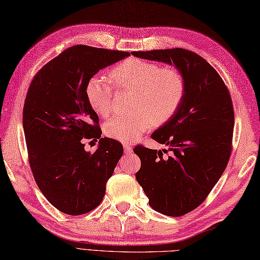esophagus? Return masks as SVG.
<instances>
[{
    "mask_svg": "<svg viewBox=\"0 0 260 260\" xmlns=\"http://www.w3.org/2000/svg\"><path fill=\"white\" fill-rule=\"evenodd\" d=\"M124 151L127 154H131L132 152H133V146L129 145V144H124Z\"/></svg>",
    "mask_w": 260,
    "mask_h": 260,
    "instance_id": "obj_1",
    "label": "esophagus"
}]
</instances>
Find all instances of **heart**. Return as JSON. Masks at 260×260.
Returning <instances> with one entry per match:
<instances>
[{
    "label": "heart",
    "instance_id": "heart-1",
    "mask_svg": "<svg viewBox=\"0 0 260 260\" xmlns=\"http://www.w3.org/2000/svg\"><path fill=\"white\" fill-rule=\"evenodd\" d=\"M115 87L134 90L131 108L133 112L115 116L105 123L104 131L110 139L133 142L154 125L168 123L178 113L185 95V79L181 71L154 61L126 59L109 71ZM85 93L89 106L107 117L113 112L114 88L104 77L91 76Z\"/></svg>",
    "mask_w": 260,
    "mask_h": 260
}]
</instances>
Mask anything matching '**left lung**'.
Instances as JSON below:
<instances>
[{
    "label": "left lung",
    "instance_id": "1",
    "mask_svg": "<svg viewBox=\"0 0 260 260\" xmlns=\"http://www.w3.org/2000/svg\"><path fill=\"white\" fill-rule=\"evenodd\" d=\"M135 57L174 63L185 79V95L172 119L151 135L172 155L143 145L136 180L155 211L170 217L191 212L221 178L233 150L235 113L228 87L206 59L186 49L133 51ZM168 153L169 151H163Z\"/></svg>",
    "mask_w": 260,
    "mask_h": 260
}]
</instances>
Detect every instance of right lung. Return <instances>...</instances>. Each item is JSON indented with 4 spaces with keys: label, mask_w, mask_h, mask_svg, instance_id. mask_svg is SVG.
<instances>
[{
    "label": "right lung",
    "mask_w": 260,
    "mask_h": 260,
    "mask_svg": "<svg viewBox=\"0 0 260 260\" xmlns=\"http://www.w3.org/2000/svg\"><path fill=\"white\" fill-rule=\"evenodd\" d=\"M129 52L77 45L38 71L26 92L23 129L30 168L39 189L59 211L80 215L97 208L124 153L118 141L102 136L87 102L88 79ZM86 139L100 140L93 153Z\"/></svg>",
    "instance_id": "right-lung-1"
}]
</instances>
